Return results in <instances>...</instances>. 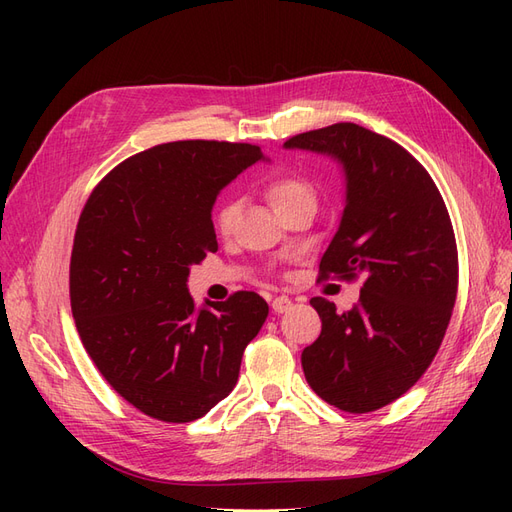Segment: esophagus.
Masks as SVG:
<instances>
[{"label": "esophagus", "mask_w": 512, "mask_h": 512, "mask_svg": "<svg viewBox=\"0 0 512 512\" xmlns=\"http://www.w3.org/2000/svg\"><path fill=\"white\" fill-rule=\"evenodd\" d=\"M271 307H273L275 314H286V312H290V309H292V301L288 297H275Z\"/></svg>", "instance_id": "esophagus-1"}]
</instances>
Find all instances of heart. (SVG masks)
Returning a JSON list of instances; mask_svg holds the SVG:
<instances>
[{
    "label": "heart",
    "instance_id": "heart-1",
    "mask_svg": "<svg viewBox=\"0 0 512 512\" xmlns=\"http://www.w3.org/2000/svg\"><path fill=\"white\" fill-rule=\"evenodd\" d=\"M267 198L277 213H284L294 205L314 203V188L312 183L299 175H277L267 183ZM237 213V200H226L218 209V215H215V226L222 232H228L232 228V222L237 218Z\"/></svg>",
    "mask_w": 512,
    "mask_h": 512
}]
</instances>
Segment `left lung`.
<instances>
[{
  "instance_id": "8db88e82",
  "label": "left lung",
  "mask_w": 512,
  "mask_h": 512,
  "mask_svg": "<svg viewBox=\"0 0 512 512\" xmlns=\"http://www.w3.org/2000/svg\"><path fill=\"white\" fill-rule=\"evenodd\" d=\"M288 149L327 153L344 166L346 207L320 260V280H363L348 312L314 297L320 337L301 354L327 404L374 412L404 395L431 365L457 299V243L440 190L391 138L356 123L303 132Z\"/></svg>"
}]
</instances>
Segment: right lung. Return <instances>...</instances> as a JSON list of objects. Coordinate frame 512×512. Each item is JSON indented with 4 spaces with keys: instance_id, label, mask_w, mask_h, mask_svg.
I'll return each instance as SVG.
<instances>
[{
    "instance_id": "obj_1",
    "label": "right lung",
    "mask_w": 512,
    "mask_h": 512,
    "mask_svg": "<svg viewBox=\"0 0 512 512\" xmlns=\"http://www.w3.org/2000/svg\"><path fill=\"white\" fill-rule=\"evenodd\" d=\"M258 145L175 141L123 160L89 194L74 232L70 305L104 380L164 423L205 416L235 389L269 316L256 292L194 307L192 265L218 252L215 198Z\"/></svg>"
}]
</instances>
